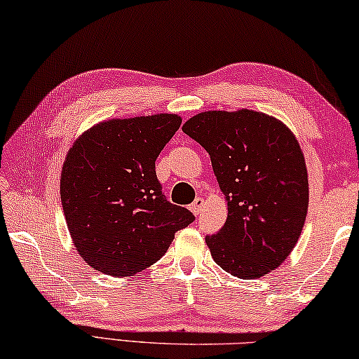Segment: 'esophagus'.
I'll return each instance as SVG.
<instances>
[{
	"mask_svg": "<svg viewBox=\"0 0 359 359\" xmlns=\"http://www.w3.org/2000/svg\"><path fill=\"white\" fill-rule=\"evenodd\" d=\"M189 210L194 215H201V211L203 210V198H196V201L189 205Z\"/></svg>",
	"mask_w": 359,
	"mask_h": 359,
	"instance_id": "34e87169",
	"label": "esophagus"
}]
</instances>
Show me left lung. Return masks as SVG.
Returning a JSON list of instances; mask_svg holds the SVG:
<instances>
[{
	"label": "left lung",
	"mask_w": 359,
	"mask_h": 359,
	"mask_svg": "<svg viewBox=\"0 0 359 359\" xmlns=\"http://www.w3.org/2000/svg\"><path fill=\"white\" fill-rule=\"evenodd\" d=\"M183 132L203 146L227 201V219L207 235L216 264L252 280L277 269L297 243L309 207L304 154L290 128L240 109L191 117Z\"/></svg>",
	"instance_id": "1"
}]
</instances>
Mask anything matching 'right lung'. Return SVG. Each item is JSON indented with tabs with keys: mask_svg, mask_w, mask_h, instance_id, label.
I'll return each mask as SVG.
<instances>
[{
	"mask_svg": "<svg viewBox=\"0 0 359 359\" xmlns=\"http://www.w3.org/2000/svg\"><path fill=\"white\" fill-rule=\"evenodd\" d=\"M181 126L176 114L102 122L76 140L60 178L65 219L90 267L126 277L165 255L196 219L167 201L156 158Z\"/></svg>",
	"mask_w": 359,
	"mask_h": 359,
	"instance_id": "obj_1",
	"label": "right lung"
}]
</instances>
